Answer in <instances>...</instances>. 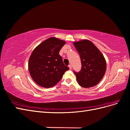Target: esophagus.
<instances>
[{
	"instance_id": "esophagus-1",
	"label": "esophagus",
	"mask_w": 130,
	"mask_h": 130,
	"mask_svg": "<svg viewBox=\"0 0 130 130\" xmlns=\"http://www.w3.org/2000/svg\"><path fill=\"white\" fill-rule=\"evenodd\" d=\"M68 67H69V68L70 69H72V65H71V64H69V65L68 66Z\"/></svg>"
}]
</instances>
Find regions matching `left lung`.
Wrapping results in <instances>:
<instances>
[{
	"label": "left lung",
	"mask_w": 130,
	"mask_h": 130,
	"mask_svg": "<svg viewBox=\"0 0 130 130\" xmlns=\"http://www.w3.org/2000/svg\"><path fill=\"white\" fill-rule=\"evenodd\" d=\"M73 44L80 55L81 69L74 72L80 86L90 88L96 85L103 78L106 70V62L103 55L93 43L84 40Z\"/></svg>",
	"instance_id": "obj_1"
}]
</instances>
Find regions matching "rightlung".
<instances>
[{
  "label": "right lung",
  "mask_w": 130,
  "mask_h": 130,
  "mask_svg": "<svg viewBox=\"0 0 130 130\" xmlns=\"http://www.w3.org/2000/svg\"><path fill=\"white\" fill-rule=\"evenodd\" d=\"M65 43L56 37H50L33 50L29 60V70L33 80L38 85L45 88L54 87L69 69L59 55Z\"/></svg>",
  "instance_id": "obj_1"
}]
</instances>
